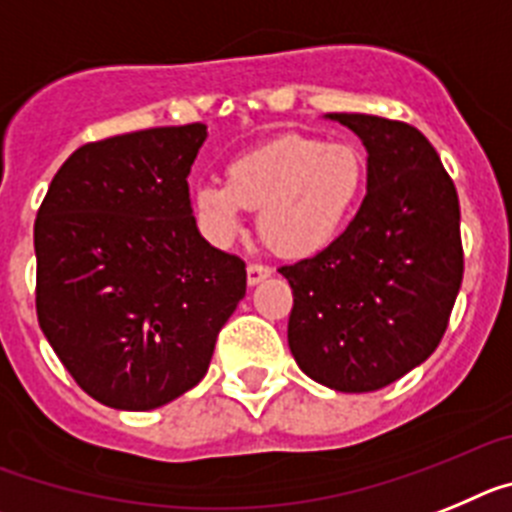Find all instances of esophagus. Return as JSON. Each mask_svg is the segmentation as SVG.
Here are the masks:
<instances>
[{"label": "esophagus", "mask_w": 512, "mask_h": 512, "mask_svg": "<svg viewBox=\"0 0 512 512\" xmlns=\"http://www.w3.org/2000/svg\"><path fill=\"white\" fill-rule=\"evenodd\" d=\"M270 273H273V268H268V265H262V262H250V265H247V283H250V286H257V283L265 281Z\"/></svg>", "instance_id": "34e87169"}]
</instances>
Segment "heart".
Instances as JSON below:
<instances>
[{"mask_svg": "<svg viewBox=\"0 0 512 512\" xmlns=\"http://www.w3.org/2000/svg\"><path fill=\"white\" fill-rule=\"evenodd\" d=\"M366 159L350 141L283 133L231 159L226 182L193 190L203 237L229 247L244 211H260L262 242L283 257H309L340 237L366 190Z\"/></svg>", "mask_w": 512, "mask_h": 512, "instance_id": "1", "label": "heart"}]
</instances>
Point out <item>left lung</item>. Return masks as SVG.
Masks as SVG:
<instances>
[{
    "label": "left lung",
    "instance_id": "8db88e82",
    "mask_svg": "<svg viewBox=\"0 0 512 512\" xmlns=\"http://www.w3.org/2000/svg\"><path fill=\"white\" fill-rule=\"evenodd\" d=\"M368 149V193L340 237L283 265L293 309L288 345L309 379L376 391L428 361L464 278L459 195L415 126L330 113Z\"/></svg>",
    "mask_w": 512,
    "mask_h": 512
}]
</instances>
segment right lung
Listing matches in <instances>:
<instances>
[{
    "label": "right lung",
    "instance_id": "obj_1",
    "mask_svg": "<svg viewBox=\"0 0 512 512\" xmlns=\"http://www.w3.org/2000/svg\"><path fill=\"white\" fill-rule=\"evenodd\" d=\"M203 123L79 146L35 219V311L71 379L146 412L206 376L247 291L244 260L201 237L188 175Z\"/></svg>",
    "mask_w": 512,
    "mask_h": 512
}]
</instances>
